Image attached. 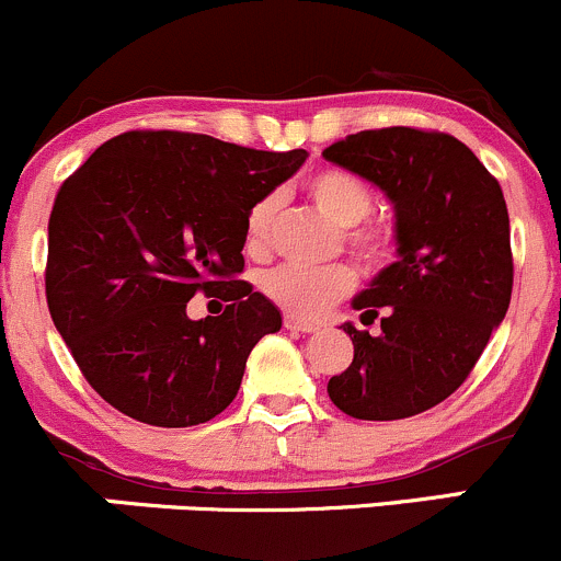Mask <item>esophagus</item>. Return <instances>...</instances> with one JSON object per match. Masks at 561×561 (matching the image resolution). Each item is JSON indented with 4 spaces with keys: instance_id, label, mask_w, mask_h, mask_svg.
Here are the masks:
<instances>
[{
    "instance_id": "34e87169",
    "label": "esophagus",
    "mask_w": 561,
    "mask_h": 561,
    "mask_svg": "<svg viewBox=\"0 0 561 561\" xmlns=\"http://www.w3.org/2000/svg\"><path fill=\"white\" fill-rule=\"evenodd\" d=\"M285 328L290 330V333H314V330H317L314 322L296 320V317H285Z\"/></svg>"
}]
</instances>
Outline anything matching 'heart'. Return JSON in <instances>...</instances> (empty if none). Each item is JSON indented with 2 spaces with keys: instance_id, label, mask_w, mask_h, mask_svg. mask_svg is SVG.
I'll list each match as a JSON object with an SVG mask.
<instances>
[{
  "instance_id": "heart-1",
  "label": "heart",
  "mask_w": 561,
  "mask_h": 561,
  "mask_svg": "<svg viewBox=\"0 0 561 561\" xmlns=\"http://www.w3.org/2000/svg\"><path fill=\"white\" fill-rule=\"evenodd\" d=\"M304 193L320 215L341 228V244L365 274H381L398 255V231L387 220H370L374 187L363 176L341 167H322L304 182ZM279 196L265 193L250 206L244 220V244L252 255L271 247ZM355 290V274L346 265L298 268L279 265L261 276V293L296 320H317L330 306Z\"/></svg>"
}]
</instances>
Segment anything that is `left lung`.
Listing matches in <instances>:
<instances>
[{
	"label": "left lung",
	"mask_w": 561,
	"mask_h": 561,
	"mask_svg": "<svg viewBox=\"0 0 561 561\" xmlns=\"http://www.w3.org/2000/svg\"><path fill=\"white\" fill-rule=\"evenodd\" d=\"M322 156L387 193L400 255L352 304L363 322L381 320V333L346 322L355 357L328 394L355 420L416 416L462 387L508 311L503 187L468 145L427 128L359 131Z\"/></svg>",
	"instance_id": "obj_1"
}]
</instances>
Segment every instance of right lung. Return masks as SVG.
Masks as SVG:
<instances>
[{"label":"right lung","instance_id":"right-lung-1","mask_svg":"<svg viewBox=\"0 0 561 561\" xmlns=\"http://www.w3.org/2000/svg\"><path fill=\"white\" fill-rule=\"evenodd\" d=\"M304 161L306 150L126 131L64 180L47 220V309L112 409L193 427L231 405L252 346L282 328L239 279L247 211ZM215 289L227 311L191 321L186 300Z\"/></svg>","mask_w":561,"mask_h":561}]
</instances>
